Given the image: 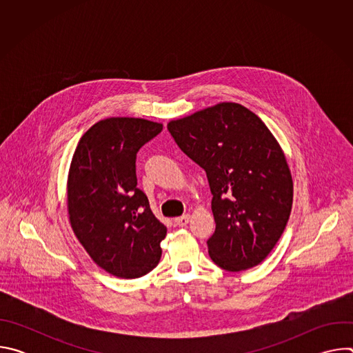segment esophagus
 <instances>
[{"mask_svg":"<svg viewBox=\"0 0 353 353\" xmlns=\"http://www.w3.org/2000/svg\"><path fill=\"white\" fill-rule=\"evenodd\" d=\"M174 222H176V225L177 226H187V223L190 222V215L188 214H185V215H181V216H179V218H176L174 219Z\"/></svg>","mask_w":353,"mask_h":353,"instance_id":"1","label":"esophagus"}]
</instances>
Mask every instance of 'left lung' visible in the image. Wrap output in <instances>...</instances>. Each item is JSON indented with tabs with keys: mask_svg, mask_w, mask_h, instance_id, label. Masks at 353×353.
Wrapping results in <instances>:
<instances>
[{
	"mask_svg": "<svg viewBox=\"0 0 353 353\" xmlns=\"http://www.w3.org/2000/svg\"><path fill=\"white\" fill-rule=\"evenodd\" d=\"M168 130L183 152L207 173L216 223L211 260L225 271L259 265L288 223L292 176L276 139L259 116L239 103H219Z\"/></svg>",
	"mask_w": 353,
	"mask_h": 353,
	"instance_id": "8db88e82",
	"label": "left lung"
}]
</instances>
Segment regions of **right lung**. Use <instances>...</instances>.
<instances>
[{
  "mask_svg": "<svg viewBox=\"0 0 353 353\" xmlns=\"http://www.w3.org/2000/svg\"><path fill=\"white\" fill-rule=\"evenodd\" d=\"M163 130L143 119L112 117L79 139L68 176L72 230L90 259L125 279L152 271L162 256L166 226L137 187L138 150Z\"/></svg>",
  "mask_w": 353,
  "mask_h": 353,
  "instance_id": "obj_1",
  "label": "right lung"
}]
</instances>
